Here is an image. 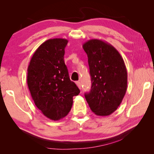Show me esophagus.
Returning a JSON list of instances; mask_svg holds the SVG:
<instances>
[{"mask_svg": "<svg viewBox=\"0 0 154 154\" xmlns=\"http://www.w3.org/2000/svg\"><path fill=\"white\" fill-rule=\"evenodd\" d=\"M75 83H76V85H77V87L79 88V89H81L82 88V85H81V83L79 82H75Z\"/></svg>", "mask_w": 154, "mask_h": 154, "instance_id": "34e87169", "label": "esophagus"}]
</instances>
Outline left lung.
I'll return each mask as SVG.
<instances>
[{"label": "left lung", "mask_w": 154, "mask_h": 154, "mask_svg": "<svg viewBox=\"0 0 154 154\" xmlns=\"http://www.w3.org/2000/svg\"><path fill=\"white\" fill-rule=\"evenodd\" d=\"M87 54L92 87L85 97L90 109L99 116H107L117 110L127 90L126 65L119 51L100 39L83 43Z\"/></svg>", "instance_id": "left-lung-1"}]
</instances>
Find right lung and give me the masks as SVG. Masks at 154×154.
Returning <instances> with one entry per match:
<instances>
[{
    "instance_id": "obj_1",
    "label": "right lung",
    "mask_w": 154,
    "mask_h": 154,
    "mask_svg": "<svg viewBox=\"0 0 154 154\" xmlns=\"http://www.w3.org/2000/svg\"><path fill=\"white\" fill-rule=\"evenodd\" d=\"M66 38L47 40L36 49L28 67L27 83L35 105L51 120H59L71 111L74 96L80 90L70 80L64 61Z\"/></svg>"
}]
</instances>
